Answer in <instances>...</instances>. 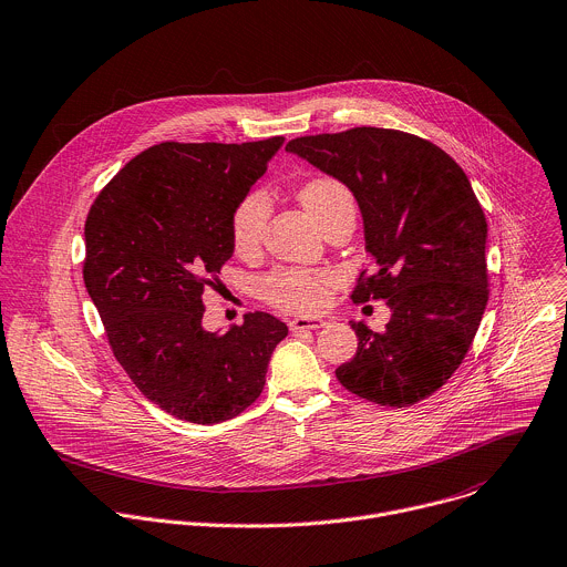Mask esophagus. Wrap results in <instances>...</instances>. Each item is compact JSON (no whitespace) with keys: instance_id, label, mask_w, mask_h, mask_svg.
<instances>
[{"instance_id":"1","label":"esophagus","mask_w":567,"mask_h":567,"mask_svg":"<svg viewBox=\"0 0 567 567\" xmlns=\"http://www.w3.org/2000/svg\"><path fill=\"white\" fill-rule=\"evenodd\" d=\"M324 327L322 318H309V316H298L293 320H289V329L291 331H305V329H320Z\"/></svg>"}]
</instances>
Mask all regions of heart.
Here are the masks:
<instances>
[{
	"mask_svg": "<svg viewBox=\"0 0 567 567\" xmlns=\"http://www.w3.org/2000/svg\"><path fill=\"white\" fill-rule=\"evenodd\" d=\"M300 205L324 229L342 214H353L349 188L333 177H316L298 192ZM269 218V198L262 192H249L231 212L229 231L238 256H254L262 243ZM333 278L327 271L302 267H276L258 278V293L274 307L311 313L324 307Z\"/></svg>",
	"mask_w": 567,
	"mask_h": 567,
	"instance_id": "1",
	"label": "heart"
}]
</instances>
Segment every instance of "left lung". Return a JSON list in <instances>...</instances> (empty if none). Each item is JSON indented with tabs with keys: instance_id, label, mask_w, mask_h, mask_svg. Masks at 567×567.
Returning a JSON list of instances; mask_svg holds the SVG:
<instances>
[{
	"instance_id": "obj_1",
	"label": "left lung",
	"mask_w": 567,
	"mask_h": 567,
	"mask_svg": "<svg viewBox=\"0 0 567 567\" xmlns=\"http://www.w3.org/2000/svg\"><path fill=\"white\" fill-rule=\"evenodd\" d=\"M289 153L347 184L375 271L353 302L388 300L385 331L351 322L355 355L336 369L351 394L408 408L441 390L463 362L487 305V223L465 171L419 135L355 126L296 137Z\"/></svg>"
}]
</instances>
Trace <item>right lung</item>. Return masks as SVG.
I'll use <instances>...</instances> for the list:
<instances>
[{
    "mask_svg": "<svg viewBox=\"0 0 567 567\" xmlns=\"http://www.w3.org/2000/svg\"><path fill=\"white\" fill-rule=\"evenodd\" d=\"M285 137L162 142L102 188L84 225V285L113 355L166 414L214 425L245 412L289 333L254 311L227 333L203 327V293L234 256L231 212Z\"/></svg>",
    "mask_w": 567,
    "mask_h": 567,
    "instance_id": "obj_1",
    "label": "right lung"
}]
</instances>
